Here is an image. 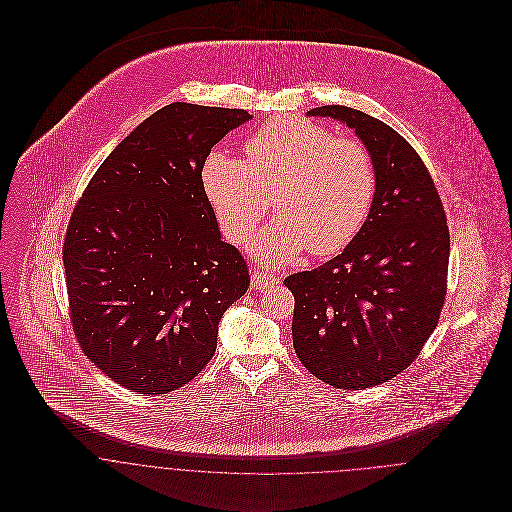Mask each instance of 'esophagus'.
Returning a JSON list of instances; mask_svg holds the SVG:
<instances>
[{"label": "esophagus", "instance_id": "34e87169", "mask_svg": "<svg viewBox=\"0 0 512 512\" xmlns=\"http://www.w3.org/2000/svg\"><path fill=\"white\" fill-rule=\"evenodd\" d=\"M280 284V276L276 274H268L262 270H252V288L256 290H268Z\"/></svg>", "mask_w": 512, "mask_h": 512}]
</instances>
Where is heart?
Instances as JSON below:
<instances>
[{
  "label": "heart",
  "mask_w": 512,
  "mask_h": 512,
  "mask_svg": "<svg viewBox=\"0 0 512 512\" xmlns=\"http://www.w3.org/2000/svg\"><path fill=\"white\" fill-rule=\"evenodd\" d=\"M246 159L211 153L203 165L205 197L222 234L240 244L274 207L278 219L250 240L264 264H280L305 248L313 256L345 250L363 230L378 187L370 149L357 138L280 116L246 140Z\"/></svg>",
  "instance_id": "heart-1"
}]
</instances>
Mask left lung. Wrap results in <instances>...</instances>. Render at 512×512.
Returning a JSON list of instances; mask_svg holds the SVG:
<instances>
[{
    "label": "left lung",
    "instance_id": "8db88e82",
    "mask_svg": "<svg viewBox=\"0 0 512 512\" xmlns=\"http://www.w3.org/2000/svg\"><path fill=\"white\" fill-rule=\"evenodd\" d=\"M357 132L376 163L372 211L333 260L284 280L293 293V349L319 380L365 390L416 361L447 293L449 226L436 183L396 130L347 106H321Z\"/></svg>",
    "mask_w": 512,
    "mask_h": 512
}]
</instances>
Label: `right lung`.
I'll use <instances>...</instances> for the list:
<instances>
[{
  "label": "right lung",
  "mask_w": 512,
  "mask_h": 512,
  "mask_svg": "<svg viewBox=\"0 0 512 512\" xmlns=\"http://www.w3.org/2000/svg\"><path fill=\"white\" fill-rule=\"evenodd\" d=\"M246 120L240 108L157 110L104 159L74 207L63 244L74 335L132 392L191 382L215 355L222 313L250 286L201 181L213 146Z\"/></svg>",
  "instance_id": "add662e5"
}]
</instances>
